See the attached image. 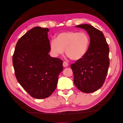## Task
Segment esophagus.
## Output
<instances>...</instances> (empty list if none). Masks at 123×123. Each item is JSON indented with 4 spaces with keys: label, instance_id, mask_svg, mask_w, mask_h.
Instances as JSON below:
<instances>
[{
    "label": "esophagus",
    "instance_id": "1",
    "mask_svg": "<svg viewBox=\"0 0 123 123\" xmlns=\"http://www.w3.org/2000/svg\"><path fill=\"white\" fill-rule=\"evenodd\" d=\"M63 65L64 67H65V68L68 67V64L66 62L64 61V62H63Z\"/></svg>",
    "mask_w": 123,
    "mask_h": 123
}]
</instances>
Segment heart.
Here are the masks:
<instances>
[{"mask_svg":"<svg viewBox=\"0 0 123 123\" xmlns=\"http://www.w3.org/2000/svg\"><path fill=\"white\" fill-rule=\"evenodd\" d=\"M90 38L85 32L66 31L62 32L49 43L50 51L54 57L64 52L73 60H79L85 57L89 49Z\"/></svg>","mask_w":123,"mask_h":123,"instance_id":"obj_1","label":"heart"}]
</instances>
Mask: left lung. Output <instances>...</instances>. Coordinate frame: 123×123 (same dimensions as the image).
Masks as SVG:
<instances>
[{"label": "left lung", "mask_w": 123, "mask_h": 123, "mask_svg": "<svg viewBox=\"0 0 123 123\" xmlns=\"http://www.w3.org/2000/svg\"><path fill=\"white\" fill-rule=\"evenodd\" d=\"M76 27L87 31L90 43L85 57L71 65L74 84L81 91L91 93L99 89L105 81L110 64L109 47L102 31L89 24Z\"/></svg>", "instance_id": "left-lung-1"}]
</instances>
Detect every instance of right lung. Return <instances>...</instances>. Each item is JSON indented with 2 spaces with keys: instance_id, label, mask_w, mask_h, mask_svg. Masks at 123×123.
<instances>
[{
  "instance_id": "1",
  "label": "right lung",
  "mask_w": 123,
  "mask_h": 123,
  "mask_svg": "<svg viewBox=\"0 0 123 123\" xmlns=\"http://www.w3.org/2000/svg\"><path fill=\"white\" fill-rule=\"evenodd\" d=\"M47 28L35 27L18 40L12 62L17 80L32 97L44 99L51 96L63 70V61L49 55Z\"/></svg>"
}]
</instances>
